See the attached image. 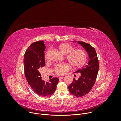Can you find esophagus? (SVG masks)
Wrapping results in <instances>:
<instances>
[{"instance_id":"34e87169","label":"esophagus","mask_w":121,"mask_h":121,"mask_svg":"<svg viewBox=\"0 0 121 121\" xmlns=\"http://www.w3.org/2000/svg\"><path fill=\"white\" fill-rule=\"evenodd\" d=\"M63 78H64V77H59V79H63Z\"/></svg>"}]
</instances>
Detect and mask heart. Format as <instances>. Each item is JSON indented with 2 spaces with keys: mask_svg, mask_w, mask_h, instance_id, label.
<instances>
[{
  "mask_svg": "<svg viewBox=\"0 0 121 121\" xmlns=\"http://www.w3.org/2000/svg\"><path fill=\"white\" fill-rule=\"evenodd\" d=\"M58 49L63 54L66 55V58L69 63L73 67L77 68L81 66L85 63L87 55L85 52L80 49L75 48L69 44L62 43L58 46ZM50 50H48L45 55L47 59ZM69 67L66 63H61L56 65L54 68L56 73L59 75H63L68 70Z\"/></svg>",
  "mask_w": 121,
  "mask_h": 121,
  "instance_id": "b5f03b06",
  "label": "heart"
}]
</instances>
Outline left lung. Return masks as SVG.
<instances>
[{
  "mask_svg": "<svg viewBox=\"0 0 121 121\" xmlns=\"http://www.w3.org/2000/svg\"><path fill=\"white\" fill-rule=\"evenodd\" d=\"M87 51L89 56V62L87 65L74 72L80 73L78 80L73 79L72 83L68 86L70 93L77 97H80L87 94L94 86L99 70V60L94 48L91 44L83 42L76 41Z\"/></svg>",
  "mask_w": 121,
  "mask_h": 121,
  "instance_id": "obj_1",
  "label": "left lung"
}]
</instances>
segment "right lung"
Returning <instances> with one entry per match:
<instances>
[{
    "instance_id": "obj_1",
    "label": "right lung",
    "mask_w": 121,
    "mask_h": 121,
    "mask_svg": "<svg viewBox=\"0 0 121 121\" xmlns=\"http://www.w3.org/2000/svg\"><path fill=\"white\" fill-rule=\"evenodd\" d=\"M43 41L31 43L25 52L24 56V69L26 79L33 91L42 97H48L56 91L59 79L53 78L48 82L42 79L40 69L45 66Z\"/></svg>"
}]
</instances>
